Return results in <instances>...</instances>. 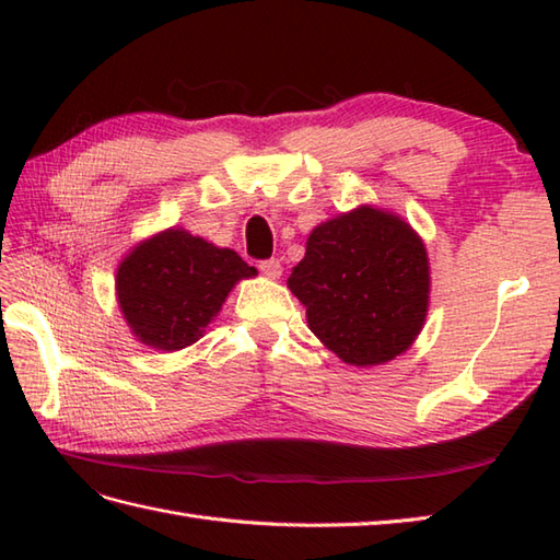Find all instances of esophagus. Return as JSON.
Wrapping results in <instances>:
<instances>
[{
    "mask_svg": "<svg viewBox=\"0 0 560 560\" xmlns=\"http://www.w3.org/2000/svg\"><path fill=\"white\" fill-rule=\"evenodd\" d=\"M259 271L265 273L269 279H279L281 277V261L279 259H261L259 261Z\"/></svg>",
    "mask_w": 560,
    "mask_h": 560,
    "instance_id": "1",
    "label": "esophagus"
}]
</instances>
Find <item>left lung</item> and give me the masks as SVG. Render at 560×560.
<instances>
[{
  "instance_id": "obj_1",
  "label": "left lung",
  "mask_w": 560,
  "mask_h": 560,
  "mask_svg": "<svg viewBox=\"0 0 560 560\" xmlns=\"http://www.w3.org/2000/svg\"><path fill=\"white\" fill-rule=\"evenodd\" d=\"M428 283L419 235L371 207L317 225L289 277L307 327L351 365L385 363L411 347L425 319Z\"/></svg>"
}]
</instances>
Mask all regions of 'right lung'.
Masks as SVG:
<instances>
[{
  "label": "right lung",
  "mask_w": 560,
  "mask_h": 560,
  "mask_svg": "<svg viewBox=\"0 0 560 560\" xmlns=\"http://www.w3.org/2000/svg\"><path fill=\"white\" fill-rule=\"evenodd\" d=\"M241 255L187 231H163L117 269V301L139 341L177 351L195 343L235 281L255 277Z\"/></svg>",
  "instance_id": "right-lung-1"
}]
</instances>
